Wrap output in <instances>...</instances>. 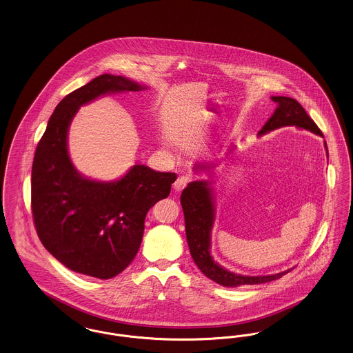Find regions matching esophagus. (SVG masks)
<instances>
[{
  "label": "esophagus",
  "instance_id": "1",
  "mask_svg": "<svg viewBox=\"0 0 353 353\" xmlns=\"http://www.w3.org/2000/svg\"><path fill=\"white\" fill-rule=\"evenodd\" d=\"M190 181H191V176H190V175H181V176L175 181V183H174L175 192H181Z\"/></svg>",
  "mask_w": 353,
  "mask_h": 353
}]
</instances>
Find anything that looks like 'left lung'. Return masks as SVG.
<instances>
[{
  "label": "left lung",
  "mask_w": 353,
  "mask_h": 353,
  "mask_svg": "<svg viewBox=\"0 0 353 353\" xmlns=\"http://www.w3.org/2000/svg\"><path fill=\"white\" fill-rule=\"evenodd\" d=\"M272 100L276 103V110L273 116L262 126L259 136H263L272 130H276L283 126H296L299 129H306L318 136H323L318 125L307 114L305 108L302 107L295 99L285 96H273ZM325 150L327 145L324 142ZM328 155V152H327ZM194 169L208 170L210 166L205 163L195 165ZM181 204L183 208L184 223H185V236L190 248V253L195 261L200 272L216 283L236 288L241 285H259L278 279L290 270L276 273L272 276H241L230 272L220 266L211 256V230L215 221V207L214 195L210 183L207 181H195L188 183L181 195Z\"/></svg>",
  "instance_id": "1"
}]
</instances>
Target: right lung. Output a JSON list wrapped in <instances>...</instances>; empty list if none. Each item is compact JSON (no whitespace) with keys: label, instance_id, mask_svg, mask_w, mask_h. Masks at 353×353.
<instances>
[{"label":"right lung","instance_id":"add662e5","mask_svg":"<svg viewBox=\"0 0 353 353\" xmlns=\"http://www.w3.org/2000/svg\"><path fill=\"white\" fill-rule=\"evenodd\" d=\"M142 85L104 74L67 94L51 114L31 170V211L41 243L65 268L109 279L137 254L145 217L169 196L174 172L134 165L116 182L84 178L67 150V133L77 109L112 92L141 91Z\"/></svg>","mask_w":353,"mask_h":353}]
</instances>
